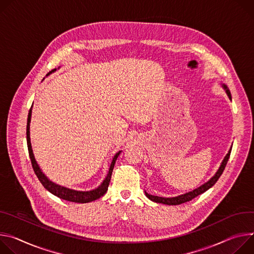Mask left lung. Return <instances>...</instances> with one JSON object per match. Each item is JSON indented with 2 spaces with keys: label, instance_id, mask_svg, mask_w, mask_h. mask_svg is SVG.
<instances>
[{
  "label": "left lung",
  "instance_id": "obj_1",
  "mask_svg": "<svg viewBox=\"0 0 254 254\" xmlns=\"http://www.w3.org/2000/svg\"><path fill=\"white\" fill-rule=\"evenodd\" d=\"M222 88L225 90V92H226L227 96L231 100V93H230L228 87L225 83H222ZM231 148L229 149L228 153L225 155V157L222 160V162H221V164H220V166L218 168V171L216 172V174L208 182H206L205 184H203L199 188H196V189H194V190H192L190 191H188L186 193H183V194H180V195H177V196H172V198H171V196H170V198H165V196L153 195V194H150V193H148L146 191H145V195L147 196L149 200H151L152 202L161 203V204H165V205H180V204H183V203H186V202H189V201L192 200L193 198H195V196H198L199 194L205 192L207 190H209L210 188H212L216 184V182L221 177L223 171L225 170V166H226V164H227V161H228L230 153H231Z\"/></svg>",
  "mask_w": 254,
  "mask_h": 254
}]
</instances>
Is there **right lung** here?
<instances>
[{"mask_svg": "<svg viewBox=\"0 0 254 254\" xmlns=\"http://www.w3.org/2000/svg\"><path fill=\"white\" fill-rule=\"evenodd\" d=\"M60 68V67H59ZM56 70V68L52 69L51 71H49L46 76H48L49 74H51L52 72H54ZM32 107L33 104L29 110V113H28V119H27V129H26V134H27V146H28V151H29V156L31 159V163H32V167L34 170L35 175L37 176L38 180L40 181V183L42 184V186L48 190L50 191L52 194L59 196L61 199H64L65 201H69V202H73V203H90L93 202L99 198H101L102 195H104L106 193V191L108 190V187L111 181V177H112V173H113V168H114L116 159L118 158L119 154L122 152V150L118 151L114 157L112 159V162L110 164L108 174L106 176V178L104 179V181L101 183V185L91 190H72V189H68L65 187H63L61 185H58L53 183L52 181H50L42 172V170L40 168V166L38 165L34 154H33V150H32V146H31V140H30V122H31V116H32Z\"/></svg>", "mask_w": 254, "mask_h": 254, "instance_id": "obj_1", "label": "right lung"}]
</instances>
